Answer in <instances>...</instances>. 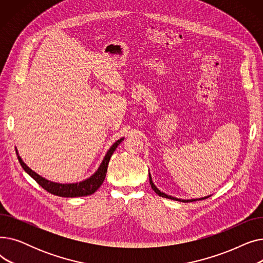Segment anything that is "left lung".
<instances>
[{
	"mask_svg": "<svg viewBox=\"0 0 263 263\" xmlns=\"http://www.w3.org/2000/svg\"><path fill=\"white\" fill-rule=\"evenodd\" d=\"M149 181H150V185H151V187H153V190L157 193V194H158L159 196L164 197V198H168V199H173V200H177V201H181V202H192V201H196V200H203V199H205V198L210 197V195H209V196L201 197V198H192V199H181V198H177V197H174V196L167 195V194H165V193L161 192V191H160V190L155 185V183H154V181H153V178H151L150 173H149Z\"/></svg>",
	"mask_w": 263,
	"mask_h": 263,
	"instance_id": "obj_1",
	"label": "left lung"
}]
</instances>
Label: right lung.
Returning a JSON list of instances; mask_svg holds the SVG:
<instances>
[{
  "mask_svg": "<svg viewBox=\"0 0 263 263\" xmlns=\"http://www.w3.org/2000/svg\"><path fill=\"white\" fill-rule=\"evenodd\" d=\"M123 139L124 137H121V139H119L112 146H110V148L107 150L105 157L103 158L100 166L89 178L76 183H59V182L50 181L48 179L41 177L40 175H38L37 173H35L27 166L21 159V157L19 156L17 148H16V154L22 168L29 174L41 187H44L46 191L51 193V194L61 196V197H82V196H88L93 194V193L101 186L106 176L109 159L112 157L117 146L123 141Z\"/></svg>",
  "mask_w": 263,
  "mask_h": 263,
  "instance_id": "obj_1",
  "label": "right lung"
}]
</instances>
